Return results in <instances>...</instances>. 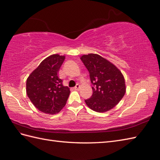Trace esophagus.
Wrapping results in <instances>:
<instances>
[{"label":"esophagus","instance_id":"34e87169","mask_svg":"<svg viewBox=\"0 0 160 160\" xmlns=\"http://www.w3.org/2000/svg\"><path fill=\"white\" fill-rule=\"evenodd\" d=\"M80 88V86L79 84H76V86L74 87V89H75V90H77V91H78Z\"/></svg>","mask_w":160,"mask_h":160}]
</instances>
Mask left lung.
I'll return each instance as SVG.
<instances>
[{
    "label": "left lung",
    "instance_id": "left-lung-1",
    "mask_svg": "<svg viewBox=\"0 0 160 160\" xmlns=\"http://www.w3.org/2000/svg\"><path fill=\"white\" fill-rule=\"evenodd\" d=\"M80 59L90 73L92 95L85 103L91 110L105 112L116 106L126 92L124 76L117 66L98 54H84Z\"/></svg>",
    "mask_w": 160,
    "mask_h": 160
}]
</instances>
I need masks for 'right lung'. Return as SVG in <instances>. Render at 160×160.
<instances>
[{
	"label": "right lung",
	"instance_id": "1",
	"mask_svg": "<svg viewBox=\"0 0 160 160\" xmlns=\"http://www.w3.org/2000/svg\"><path fill=\"white\" fill-rule=\"evenodd\" d=\"M65 56L52 54L40 63L27 80V94L41 112L55 114L68 101L70 90L62 84L58 73Z\"/></svg>",
	"mask_w": 160,
	"mask_h": 160
}]
</instances>
